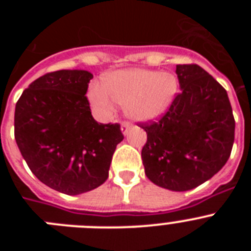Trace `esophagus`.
<instances>
[{"label": "esophagus", "mask_w": 251, "mask_h": 251, "mask_svg": "<svg viewBox=\"0 0 251 251\" xmlns=\"http://www.w3.org/2000/svg\"><path fill=\"white\" fill-rule=\"evenodd\" d=\"M129 128H130V126L128 122H123V123H122V132H123V134H127L128 130H129Z\"/></svg>", "instance_id": "obj_1"}]
</instances>
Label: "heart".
Segmentation results:
<instances>
[{
    "mask_svg": "<svg viewBox=\"0 0 251 251\" xmlns=\"http://www.w3.org/2000/svg\"><path fill=\"white\" fill-rule=\"evenodd\" d=\"M176 92L177 81L172 74L128 69L104 76L101 88L93 86L90 90V100L103 110H112L114 100L126 105L130 118L148 121L165 112Z\"/></svg>",
    "mask_w": 251,
    "mask_h": 251,
    "instance_id": "obj_1",
    "label": "heart"
}]
</instances>
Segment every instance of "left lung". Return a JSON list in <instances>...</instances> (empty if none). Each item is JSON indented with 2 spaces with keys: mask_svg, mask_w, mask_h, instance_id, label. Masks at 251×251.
I'll return each instance as SVG.
<instances>
[{
  "mask_svg": "<svg viewBox=\"0 0 251 251\" xmlns=\"http://www.w3.org/2000/svg\"><path fill=\"white\" fill-rule=\"evenodd\" d=\"M181 92L167 112L139 122L146 176L157 186L187 191L216 175L229 159L235 119L227 93L197 64L176 66Z\"/></svg>",
  "mask_w": 251,
  "mask_h": 251,
  "instance_id": "obj_1",
  "label": "left lung"
}]
</instances>
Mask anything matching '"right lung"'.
<instances>
[{"label": "right lung", "mask_w": 251, "mask_h": 251, "mask_svg": "<svg viewBox=\"0 0 251 251\" xmlns=\"http://www.w3.org/2000/svg\"><path fill=\"white\" fill-rule=\"evenodd\" d=\"M85 70L46 73L24 90L15 109V139L31 172L65 195L103 185L124 136L119 123L93 118Z\"/></svg>", "instance_id": "add662e5"}]
</instances>
